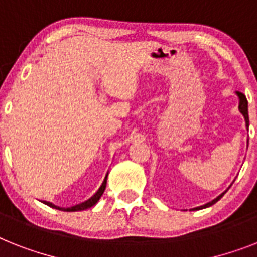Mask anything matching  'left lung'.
Here are the masks:
<instances>
[{
	"label": "left lung",
	"instance_id": "left-lung-1",
	"mask_svg": "<svg viewBox=\"0 0 257 257\" xmlns=\"http://www.w3.org/2000/svg\"><path fill=\"white\" fill-rule=\"evenodd\" d=\"M236 93H237V96H239V99H240V103H239V110H240L241 114H243L244 118H245V124H247V128H248V125H249V118H248V101H247V97H245V95H244V93L239 92V91H237ZM224 193H226V191H224ZM224 193L220 194V195H219L218 198H215L214 201L208 202V203H206V204H204V206H199V207L194 208V210H202V208L210 207V206H212V204H214V203H216V202H218L219 199H220V198L223 197V195H224Z\"/></svg>",
	"mask_w": 257,
	"mask_h": 257
}]
</instances>
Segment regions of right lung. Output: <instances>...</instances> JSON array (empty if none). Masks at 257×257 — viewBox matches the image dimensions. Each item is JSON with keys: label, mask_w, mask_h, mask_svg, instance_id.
I'll return each instance as SVG.
<instances>
[{"label": "right lung", "mask_w": 257, "mask_h": 257, "mask_svg": "<svg viewBox=\"0 0 257 257\" xmlns=\"http://www.w3.org/2000/svg\"><path fill=\"white\" fill-rule=\"evenodd\" d=\"M105 186H107V177H105L103 185L100 186V189L97 190V193H96L95 195H93V197L89 198L88 201L83 202V203H80V204H76V206H72V207L60 208V207H56V206H54L53 203H50V202H46V201H43V203L47 204V206H50V207L58 208V210H60V211H81V210H87V208L92 207V206H95V204L97 203V201H99V199H100V197L103 195L104 190H105Z\"/></svg>", "instance_id": "right-lung-1"}]
</instances>
